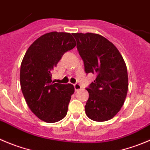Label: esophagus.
<instances>
[{
  "label": "esophagus",
  "instance_id": "esophagus-1",
  "mask_svg": "<svg viewBox=\"0 0 150 150\" xmlns=\"http://www.w3.org/2000/svg\"><path fill=\"white\" fill-rule=\"evenodd\" d=\"M81 88H82V87H81V85H79V84H75V85H74V89H75V91H79V90H81Z\"/></svg>",
  "mask_w": 150,
  "mask_h": 150
}]
</instances>
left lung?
Returning <instances> with one entry per match:
<instances>
[{"label":"left lung","instance_id":"1","mask_svg":"<svg viewBox=\"0 0 150 150\" xmlns=\"http://www.w3.org/2000/svg\"><path fill=\"white\" fill-rule=\"evenodd\" d=\"M86 74L96 75L87 88L89 98L85 113L91 120L105 122L112 119L125 103L128 91L126 64L119 51L98 34L73 33Z\"/></svg>","mask_w":150,"mask_h":150}]
</instances>
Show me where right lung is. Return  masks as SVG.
Listing matches in <instances>:
<instances>
[{
	"mask_svg": "<svg viewBox=\"0 0 150 150\" xmlns=\"http://www.w3.org/2000/svg\"><path fill=\"white\" fill-rule=\"evenodd\" d=\"M76 45L70 33H46L30 45L21 62L20 82L25 102L31 112L47 123L62 120L68 112L74 87L54 83L51 71L64 53Z\"/></svg>",
	"mask_w": 150,
	"mask_h": 150,
	"instance_id": "1",
	"label": "right lung"
}]
</instances>
